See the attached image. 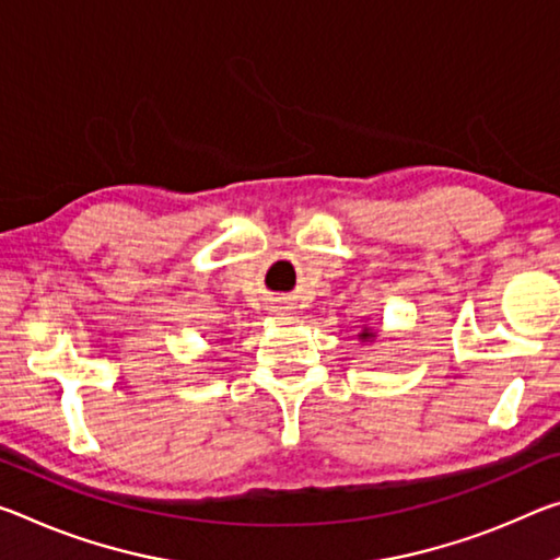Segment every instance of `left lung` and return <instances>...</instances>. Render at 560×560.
<instances>
[{
	"label": "left lung",
	"mask_w": 560,
	"mask_h": 560,
	"mask_svg": "<svg viewBox=\"0 0 560 560\" xmlns=\"http://www.w3.org/2000/svg\"><path fill=\"white\" fill-rule=\"evenodd\" d=\"M371 336H374V334H369V331H363V334H361V339H371Z\"/></svg>",
	"instance_id": "1"
}]
</instances>
